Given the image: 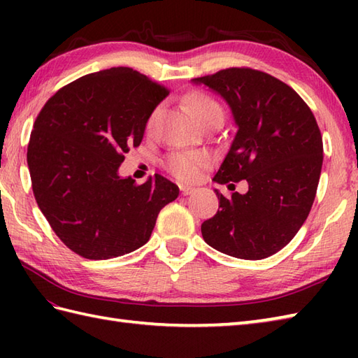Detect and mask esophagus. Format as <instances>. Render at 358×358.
I'll return each mask as SVG.
<instances>
[{
    "mask_svg": "<svg viewBox=\"0 0 358 358\" xmlns=\"http://www.w3.org/2000/svg\"><path fill=\"white\" fill-rule=\"evenodd\" d=\"M180 191L183 195H191V194L195 192V187H192V186H180Z\"/></svg>",
    "mask_w": 358,
    "mask_h": 358,
    "instance_id": "esophagus-1",
    "label": "esophagus"
}]
</instances>
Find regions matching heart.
<instances>
[{
	"label": "heart",
	"instance_id": "obj_1",
	"mask_svg": "<svg viewBox=\"0 0 358 358\" xmlns=\"http://www.w3.org/2000/svg\"><path fill=\"white\" fill-rule=\"evenodd\" d=\"M189 109H191L192 115L200 121L209 117L214 112H223L220 104L204 94H194L189 96ZM158 110L150 113L148 120V129L154 124V120L157 117ZM209 163V157L204 152H173L166 158V169L169 171L173 177H177L181 181H195L200 177L201 171Z\"/></svg>",
	"mask_w": 358,
	"mask_h": 358
}]
</instances>
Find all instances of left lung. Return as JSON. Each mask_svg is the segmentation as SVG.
<instances>
[{"mask_svg": "<svg viewBox=\"0 0 358 358\" xmlns=\"http://www.w3.org/2000/svg\"><path fill=\"white\" fill-rule=\"evenodd\" d=\"M229 104L238 131L214 181L246 180V194L220 200L201 224L209 246L243 260L283 249L308 218L323 164L322 134L301 96L272 75L229 67L195 78Z\"/></svg>", "mask_w": 358, "mask_h": 358, "instance_id": "1", "label": "left lung"}]
</instances>
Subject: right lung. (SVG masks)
<instances>
[{
    "label": "right lung",
    "mask_w": 358,
    "mask_h": 358,
    "mask_svg": "<svg viewBox=\"0 0 358 358\" xmlns=\"http://www.w3.org/2000/svg\"><path fill=\"white\" fill-rule=\"evenodd\" d=\"M169 89L131 67L89 73L62 87L38 113L27 166L38 208L64 245L109 260L146 245L180 189L155 173L136 185L118 167Z\"/></svg>",
    "instance_id": "obj_1"
}]
</instances>
